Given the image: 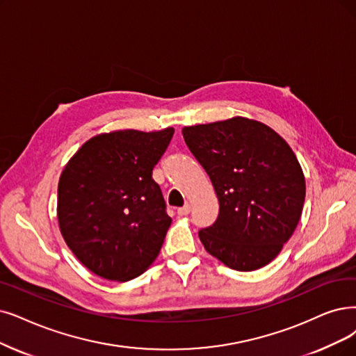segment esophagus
<instances>
[{
  "label": "esophagus",
  "mask_w": 356,
  "mask_h": 356,
  "mask_svg": "<svg viewBox=\"0 0 356 356\" xmlns=\"http://www.w3.org/2000/svg\"><path fill=\"white\" fill-rule=\"evenodd\" d=\"M190 211H191V206L187 203V204H184L182 207L178 209V215H179V216H187Z\"/></svg>",
  "instance_id": "34e87169"
}]
</instances>
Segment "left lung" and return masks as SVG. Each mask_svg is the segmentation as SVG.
<instances>
[{
	"mask_svg": "<svg viewBox=\"0 0 356 356\" xmlns=\"http://www.w3.org/2000/svg\"><path fill=\"white\" fill-rule=\"evenodd\" d=\"M182 136L219 198L218 219L198 231L206 251L239 272L268 264L292 236L305 200L289 145L243 117L184 127Z\"/></svg>",
	"mask_w": 356,
	"mask_h": 356,
	"instance_id": "obj_1",
	"label": "left lung"
}]
</instances>
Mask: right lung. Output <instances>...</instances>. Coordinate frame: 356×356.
Wrapping results in <instances>:
<instances>
[{
    "label": "right lung",
    "mask_w": 356,
    "mask_h": 356,
    "mask_svg": "<svg viewBox=\"0 0 356 356\" xmlns=\"http://www.w3.org/2000/svg\"><path fill=\"white\" fill-rule=\"evenodd\" d=\"M174 129L113 131L90 138L58 182V222L70 250L90 272L127 282L156 260L170 226L153 168Z\"/></svg>",
    "instance_id": "1"
}]
</instances>
